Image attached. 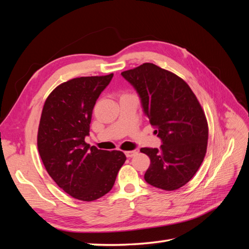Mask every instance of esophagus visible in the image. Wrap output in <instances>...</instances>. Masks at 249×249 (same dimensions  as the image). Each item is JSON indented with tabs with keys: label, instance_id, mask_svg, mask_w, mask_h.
Returning <instances> with one entry per match:
<instances>
[{
	"label": "esophagus",
	"instance_id": "34e87169",
	"mask_svg": "<svg viewBox=\"0 0 249 249\" xmlns=\"http://www.w3.org/2000/svg\"><path fill=\"white\" fill-rule=\"evenodd\" d=\"M124 154L127 158H132L135 155H137V150H127V152H124Z\"/></svg>",
	"mask_w": 249,
	"mask_h": 249
}]
</instances>
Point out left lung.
<instances>
[{
  "mask_svg": "<svg viewBox=\"0 0 249 249\" xmlns=\"http://www.w3.org/2000/svg\"><path fill=\"white\" fill-rule=\"evenodd\" d=\"M122 76L136 90L162 142L160 149H140L150 159L145 182L177 190L193 178L207 152L209 130L200 104L183 79L153 63L123 71Z\"/></svg>",
  "mask_w": 249,
  "mask_h": 249,
  "instance_id": "1",
  "label": "left lung"
}]
</instances>
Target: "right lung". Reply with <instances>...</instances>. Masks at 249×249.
Here are the masks:
<instances>
[{"mask_svg": "<svg viewBox=\"0 0 249 249\" xmlns=\"http://www.w3.org/2000/svg\"><path fill=\"white\" fill-rule=\"evenodd\" d=\"M113 78L81 77L53 90L42 109L37 145L54 182L71 196L92 201L107 194L126 160L120 150L90 147L89 135L96 100Z\"/></svg>", "mask_w": 249, "mask_h": 249, "instance_id": "right-lung-1", "label": "right lung"}]
</instances>
